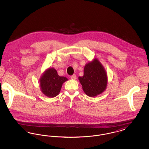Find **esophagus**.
I'll return each mask as SVG.
<instances>
[{"label": "esophagus", "mask_w": 149, "mask_h": 149, "mask_svg": "<svg viewBox=\"0 0 149 149\" xmlns=\"http://www.w3.org/2000/svg\"><path fill=\"white\" fill-rule=\"evenodd\" d=\"M70 78H71V79H72V80H75L77 79V76H76V75L74 74L72 75H71V77H70Z\"/></svg>", "instance_id": "1"}]
</instances>
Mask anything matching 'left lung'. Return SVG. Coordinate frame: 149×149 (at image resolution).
Here are the masks:
<instances>
[{
  "label": "left lung",
  "mask_w": 149,
  "mask_h": 149,
  "mask_svg": "<svg viewBox=\"0 0 149 149\" xmlns=\"http://www.w3.org/2000/svg\"><path fill=\"white\" fill-rule=\"evenodd\" d=\"M79 80L85 94L95 97L103 92L107 85V75L103 65L97 58L85 65L84 75Z\"/></svg>",
  "instance_id": "8db88e82"
}]
</instances>
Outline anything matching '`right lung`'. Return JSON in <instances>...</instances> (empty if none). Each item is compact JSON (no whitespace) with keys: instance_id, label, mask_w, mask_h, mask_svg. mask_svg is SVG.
Instances as JSON below:
<instances>
[{"instance_id":"add662e5","label":"right lung","mask_w":149,"mask_h":149,"mask_svg":"<svg viewBox=\"0 0 149 149\" xmlns=\"http://www.w3.org/2000/svg\"><path fill=\"white\" fill-rule=\"evenodd\" d=\"M68 79L58 75L54 68H49L44 72L40 79L41 90L46 96L53 98L60 92L62 85Z\"/></svg>"}]
</instances>
